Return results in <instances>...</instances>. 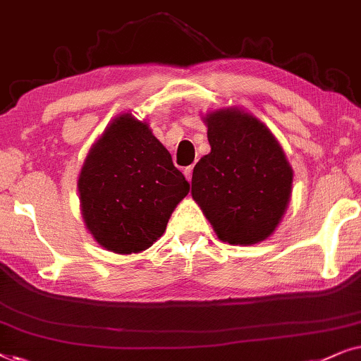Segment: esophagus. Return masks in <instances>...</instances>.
Listing matches in <instances>:
<instances>
[{"label":"esophagus","mask_w":361,"mask_h":361,"mask_svg":"<svg viewBox=\"0 0 361 361\" xmlns=\"http://www.w3.org/2000/svg\"><path fill=\"white\" fill-rule=\"evenodd\" d=\"M183 173H185L186 180H188V181H191V175H193V166H186V168H185V170H183Z\"/></svg>","instance_id":"1"}]
</instances>
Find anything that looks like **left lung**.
Wrapping results in <instances>:
<instances>
[{"label":"left lung","instance_id":"8db88e82","mask_svg":"<svg viewBox=\"0 0 361 361\" xmlns=\"http://www.w3.org/2000/svg\"><path fill=\"white\" fill-rule=\"evenodd\" d=\"M211 152L196 163L191 196L223 243L251 246L284 218L294 171L272 132L252 114L228 107L206 114Z\"/></svg>","mask_w":361,"mask_h":361}]
</instances>
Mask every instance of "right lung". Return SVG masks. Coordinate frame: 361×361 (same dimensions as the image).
I'll list each match as a JSON object with an SVG mask.
<instances>
[{
  "mask_svg": "<svg viewBox=\"0 0 361 361\" xmlns=\"http://www.w3.org/2000/svg\"><path fill=\"white\" fill-rule=\"evenodd\" d=\"M77 190L84 224L95 241L110 252L132 254L163 236L190 185L145 120L127 112L90 147Z\"/></svg>",
  "mask_w": 361,
  "mask_h": 361,
  "instance_id": "right-lung-1",
  "label": "right lung"
}]
</instances>
